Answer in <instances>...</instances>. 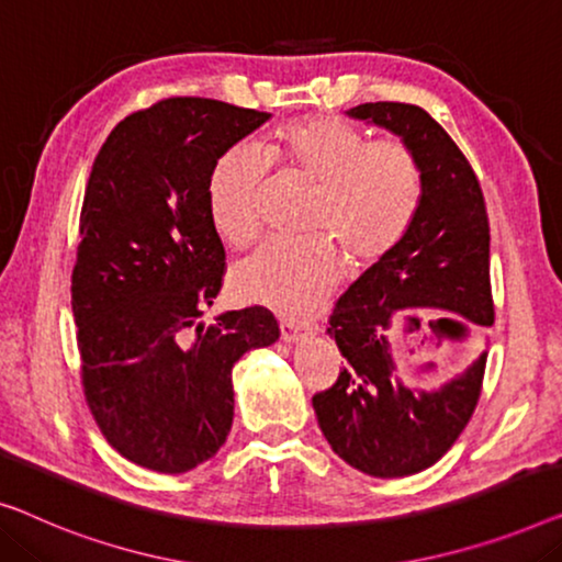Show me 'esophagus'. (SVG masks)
I'll use <instances>...</instances> for the list:
<instances>
[{
  "label": "esophagus",
  "mask_w": 562,
  "mask_h": 562,
  "mask_svg": "<svg viewBox=\"0 0 562 562\" xmlns=\"http://www.w3.org/2000/svg\"><path fill=\"white\" fill-rule=\"evenodd\" d=\"M279 329H281V339L286 341V345H291V341H299L301 337L306 335L304 329L299 327L296 322H286V319H281V324H279Z\"/></svg>",
  "instance_id": "34e87169"
}]
</instances>
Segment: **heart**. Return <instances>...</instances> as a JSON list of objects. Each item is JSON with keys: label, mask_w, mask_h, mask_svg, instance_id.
I'll return each instance as SVG.
<instances>
[{"label": "heart", "mask_w": 562, "mask_h": 562, "mask_svg": "<svg viewBox=\"0 0 562 562\" xmlns=\"http://www.w3.org/2000/svg\"><path fill=\"white\" fill-rule=\"evenodd\" d=\"M266 154L286 180L314 187L304 225L314 238L263 243L233 266L231 286L248 304L304 316L339 279L329 239L349 268L375 266L401 243L420 200V167L405 142H368L360 128L327 113L281 126ZM266 184L268 165L254 146H233L217 159L207 202L227 246H246L258 233Z\"/></svg>", "instance_id": "obj_1"}]
</instances>
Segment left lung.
<instances>
[{"label": "left lung", "instance_id": "obj_1", "mask_svg": "<svg viewBox=\"0 0 562 562\" xmlns=\"http://www.w3.org/2000/svg\"><path fill=\"white\" fill-rule=\"evenodd\" d=\"M347 116L411 146L420 200L401 243L339 296L327 335L347 362L312 405L331 451L349 467L380 479L411 476L434 467L474 416L486 352L443 385L416 390L397 378L390 329L413 308L457 314L436 319L453 331L492 327L490 217L474 169L420 105L360 103Z\"/></svg>", "mask_w": 562, "mask_h": 562}]
</instances>
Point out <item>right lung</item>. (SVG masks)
<instances>
[{"label":"right lung","instance_id":"obj_1","mask_svg":"<svg viewBox=\"0 0 562 562\" xmlns=\"http://www.w3.org/2000/svg\"><path fill=\"white\" fill-rule=\"evenodd\" d=\"M268 119L159 101L113 128L88 177L70 286L80 380L105 441L144 469L182 474L215 457L233 426V364L281 335L263 306L202 322L225 273L210 175Z\"/></svg>","mask_w":562,"mask_h":562}]
</instances>
